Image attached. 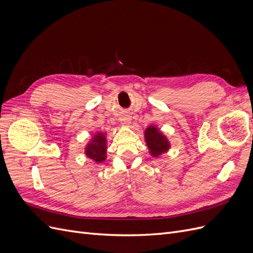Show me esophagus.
Returning <instances> with one entry per match:
<instances>
[{
  "label": "esophagus",
  "mask_w": 253,
  "mask_h": 253,
  "mask_svg": "<svg viewBox=\"0 0 253 253\" xmlns=\"http://www.w3.org/2000/svg\"><path fill=\"white\" fill-rule=\"evenodd\" d=\"M120 122L124 126H129V124H131V116H129L128 114H124L121 116V118H120Z\"/></svg>",
  "instance_id": "34e87169"
}]
</instances>
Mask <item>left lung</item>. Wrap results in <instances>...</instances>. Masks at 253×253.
Instances as JSON below:
<instances>
[{
	"mask_svg": "<svg viewBox=\"0 0 253 253\" xmlns=\"http://www.w3.org/2000/svg\"><path fill=\"white\" fill-rule=\"evenodd\" d=\"M144 140L152 157L158 158L170 150L171 143L157 126H149L144 131Z\"/></svg>",
	"mask_w": 253,
	"mask_h": 253,
	"instance_id": "8db88e82",
	"label": "left lung"
}]
</instances>
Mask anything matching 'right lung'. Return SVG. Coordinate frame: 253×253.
<instances>
[{"label":"right lung","instance_id":"right-lung-1","mask_svg":"<svg viewBox=\"0 0 253 253\" xmlns=\"http://www.w3.org/2000/svg\"><path fill=\"white\" fill-rule=\"evenodd\" d=\"M108 139L104 132H96L84 147V154L96 164H102L106 159Z\"/></svg>","mask_w":253,"mask_h":253}]
</instances>
